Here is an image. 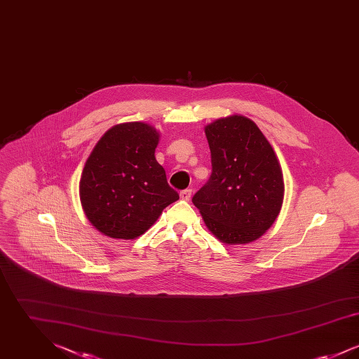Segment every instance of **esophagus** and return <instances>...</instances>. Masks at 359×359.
I'll return each instance as SVG.
<instances>
[{
  "mask_svg": "<svg viewBox=\"0 0 359 359\" xmlns=\"http://www.w3.org/2000/svg\"><path fill=\"white\" fill-rule=\"evenodd\" d=\"M191 189L187 188V189H183V191H180V198L183 199V201H189V198H191Z\"/></svg>",
  "mask_w": 359,
  "mask_h": 359,
  "instance_id": "esophagus-1",
  "label": "esophagus"
}]
</instances>
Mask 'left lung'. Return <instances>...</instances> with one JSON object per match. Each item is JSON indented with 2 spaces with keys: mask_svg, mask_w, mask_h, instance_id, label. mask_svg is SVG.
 I'll list each match as a JSON object with an SVG mask.
<instances>
[{
  "mask_svg": "<svg viewBox=\"0 0 359 359\" xmlns=\"http://www.w3.org/2000/svg\"><path fill=\"white\" fill-rule=\"evenodd\" d=\"M212 171L192 198L208 230L224 243H249L273 224L283 205L280 164L256 123L243 116L205 129Z\"/></svg>",
  "mask_w": 359,
  "mask_h": 359,
  "instance_id": "1",
  "label": "left lung"
}]
</instances>
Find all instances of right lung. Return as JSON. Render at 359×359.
<instances>
[{"mask_svg": "<svg viewBox=\"0 0 359 359\" xmlns=\"http://www.w3.org/2000/svg\"><path fill=\"white\" fill-rule=\"evenodd\" d=\"M158 133L142 122L109 129L88 156L79 194L86 217L111 238L135 239L179 199L156 161Z\"/></svg>", "mask_w": 359, "mask_h": 359, "instance_id": "1", "label": "right lung"}]
</instances>
